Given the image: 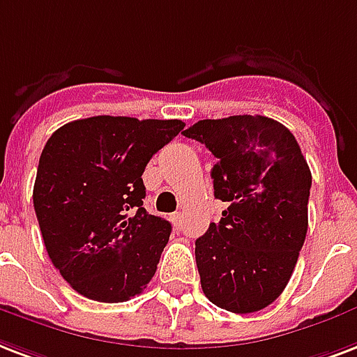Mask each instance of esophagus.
<instances>
[{"label":"esophagus","instance_id":"34e87169","mask_svg":"<svg viewBox=\"0 0 357 357\" xmlns=\"http://www.w3.org/2000/svg\"><path fill=\"white\" fill-rule=\"evenodd\" d=\"M170 219H172L174 227H176L179 230V228H181V221H183V217H181V213H179V211H178V213H172V217H170Z\"/></svg>","mask_w":357,"mask_h":357}]
</instances>
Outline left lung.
<instances>
[{"label":"left lung","instance_id":"obj_1","mask_svg":"<svg viewBox=\"0 0 357 357\" xmlns=\"http://www.w3.org/2000/svg\"><path fill=\"white\" fill-rule=\"evenodd\" d=\"M183 135L217 157L215 198L228 206L195 243L204 294L230 312L260 311L281 296L305 241L309 165L266 116L200 119Z\"/></svg>","mask_w":357,"mask_h":357}]
</instances>
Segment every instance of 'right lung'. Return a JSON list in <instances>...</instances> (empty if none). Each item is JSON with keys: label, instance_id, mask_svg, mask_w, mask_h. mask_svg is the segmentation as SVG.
Returning a JSON list of instances; mask_svg holds the SVG:
<instances>
[{"label": "right lung", "instance_id": "right-lung-1", "mask_svg": "<svg viewBox=\"0 0 357 357\" xmlns=\"http://www.w3.org/2000/svg\"><path fill=\"white\" fill-rule=\"evenodd\" d=\"M183 127L181 119L93 116L48 138L35 213L52 264L78 294L119 303L153 279L172 225L144 208L142 174Z\"/></svg>", "mask_w": 357, "mask_h": 357}]
</instances>
